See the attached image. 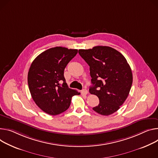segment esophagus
Returning a JSON list of instances; mask_svg holds the SVG:
<instances>
[{
    "mask_svg": "<svg viewBox=\"0 0 158 158\" xmlns=\"http://www.w3.org/2000/svg\"><path fill=\"white\" fill-rule=\"evenodd\" d=\"M88 93V91L87 89H82V90L81 91V94H82V95H86Z\"/></svg>",
    "mask_w": 158,
    "mask_h": 158,
    "instance_id": "obj_1",
    "label": "esophagus"
}]
</instances>
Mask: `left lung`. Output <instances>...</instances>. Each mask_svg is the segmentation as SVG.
<instances>
[{
    "mask_svg": "<svg viewBox=\"0 0 158 158\" xmlns=\"http://www.w3.org/2000/svg\"><path fill=\"white\" fill-rule=\"evenodd\" d=\"M89 66L91 83L89 93L99 100L93 110L108 116L117 111L127 98L132 84V73L124 56L111 47L96 46L79 50Z\"/></svg>",
    "mask_w": 158,
    "mask_h": 158,
    "instance_id": "obj_1",
    "label": "left lung"
}]
</instances>
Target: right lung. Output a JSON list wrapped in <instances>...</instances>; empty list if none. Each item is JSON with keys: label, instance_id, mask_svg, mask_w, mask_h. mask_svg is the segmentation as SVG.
Segmentation results:
<instances>
[{"label": "right lung", "instance_id": "1", "mask_svg": "<svg viewBox=\"0 0 158 158\" xmlns=\"http://www.w3.org/2000/svg\"><path fill=\"white\" fill-rule=\"evenodd\" d=\"M77 53V49L51 48L36 57L28 71L27 83L33 99L41 110L51 115L66 111L72 97L80 94L69 88L64 76L65 67Z\"/></svg>", "mask_w": 158, "mask_h": 158}]
</instances>
